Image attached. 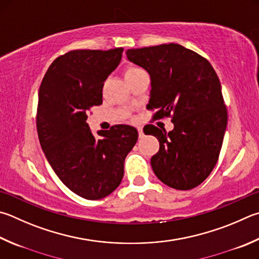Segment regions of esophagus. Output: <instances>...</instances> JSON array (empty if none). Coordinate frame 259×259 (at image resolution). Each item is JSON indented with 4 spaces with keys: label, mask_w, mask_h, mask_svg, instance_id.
Segmentation results:
<instances>
[{
    "label": "esophagus",
    "mask_w": 259,
    "mask_h": 259,
    "mask_svg": "<svg viewBox=\"0 0 259 259\" xmlns=\"http://www.w3.org/2000/svg\"><path fill=\"white\" fill-rule=\"evenodd\" d=\"M138 130V135H139V138H143L144 137V131H143V128H140V126H138L137 128Z\"/></svg>",
    "instance_id": "esophagus-1"
}]
</instances>
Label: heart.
<instances>
[{"mask_svg": "<svg viewBox=\"0 0 259 259\" xmlns=\"http://www.w3.org/2000/svg\"><path fill=\"white\" fill-rule=\"evenodd\" d=\"M139 71H142V70L138 69V68H135V67H128L125 69V72H124V76L125 77H129V76H133V74L137 73Z\"/></svg>", "mask_w": 259, "mask_h": 259, "instance_id": "heart-1", "label": "heart"}]
</instances>
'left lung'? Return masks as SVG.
<instances>
[{
  "mask_svg": "<svg viewBox=\"0 0 259 259\" xmlns=\"http://www.w3.org/2000/svg\"><path fill=\"white\" fill-rule=\"evenodd\" d=\"M126 56L152 79L147 110H156L153 120L171 117L175 124L170 133L154 124L146 129L159 142L150 159L154 173L178 190L199 186L218 163L228 123L215 70L198 53L173 43L128 50Z\"/></svg>",
  "mask_w": 259,
  "mask_h": 259,
  "instance_id": "8db88e82",
  "label": "left lung"
}]
</instances>
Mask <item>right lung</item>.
<instances>
[{"label":"right lung","mask_w":259,"mask_h":259,"mask_svg":"<svg viewBox=\"0 0 259 259\" xmlns=\"http://www.w3.org/2000/svg\"><path fill=\"white\" fill-rule=\"evenodd\" d=\"M123 49L73 50L56 58L40 83L36 125L41 149L56 176L74 194L96 200L121 183L124 158L137 143L134 126L116 124L94 137L87 124L101 105L103 86Z\"/></svg>","instance_id":"obj_1"}]
</instances>
